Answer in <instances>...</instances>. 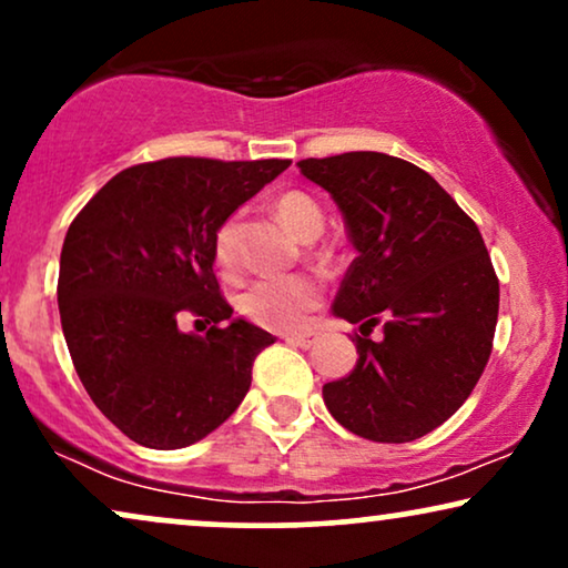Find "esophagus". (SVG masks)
I'll list each match as a JSON object with an SVG mask.
<instances>
[{"label":"esophagus","mask_w":568,"mask_h":568,"mask_svg":"<svg viewBox=\"0 0 568 568\" xmlns=\"http://www.w3.org/2000/svg\"><path fill=\"white\" fill-rule=\"evenodd\" d=\"M314 333H288L285 335V341L288 343H293V346H301V348H308L314 343Z\"/></svg>","instance_id":"34e87169"}]
</instances>
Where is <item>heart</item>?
Listing matches in <instances>:
<instances>
[{
    "instance_id": "obj_1",
    "label": "heart",
    "mask_w": 568,
    "mask_h": 568,
    "mask_svg": "<svg viewBox=\"0 0 568 568\" xmlns=\"http://www.w3.org/2000/svg\"><path fill=\"white\" fill-rule=\"evenodd\" d=\"M277 220L296 233L298 239L312 241L322 233L325 217L317 201L308 199L301 191H288L275 201ZM212 256L220 272L233 275L241 264L239 248V217H227L217 227L212 241ZM322 301V283L308 272L283 277H260L248 283L239 293L235 306L248 322L270 329H293L306 325L308 314L320 306Z\"/></svg>"
}]
</instances>
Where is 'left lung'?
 Instances as JSON below:
<instances>
[{"mask_svg": "<svg viewBox=\"0 0 568 568\" xmlns=\"http://www.w3.org/2000/svg\"><path fill=\"white\" fill-rule=\"evenodd\" d=\"M346 220L356 260L333 312L358 325L351 375L327 412L375 443L433 433L475 390L493 351L498 277L475 220L416 164L379 152L301 160ZM384 337L372 342V326Z\"/></svg>", "mask_w": 568, "mask_h": 568, "instance_id": "left-lung-1", "label": "left lung"}]
</instances>
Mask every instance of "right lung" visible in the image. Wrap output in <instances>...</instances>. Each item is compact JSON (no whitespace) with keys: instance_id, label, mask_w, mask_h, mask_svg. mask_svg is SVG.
<instances>
[{"instance_id":"add662e5","label":"right lung","mask_w":568,"mask_h":568,"mask_svg":"<svg viewBox=\"0 0 568 568\" xmlns=\"http://www.w3.org/2000/svg\"><path fill=\"white\" fill-rule=\"evenodd\" d=\"M291 160L170 156L112 178L68 227L60 256L62 333L93 404L133 443H199L241 406L275 337L233 320L212 241ZM199 316L204 336L183 334Z\"/></svg>"}]
</instances>
